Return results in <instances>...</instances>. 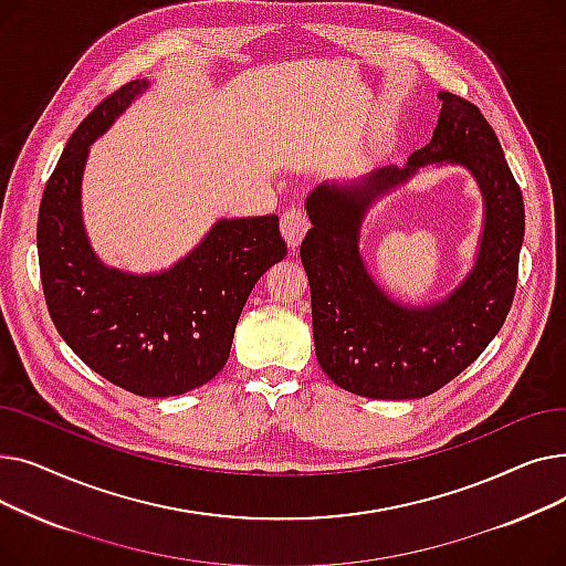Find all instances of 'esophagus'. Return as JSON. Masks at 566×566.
Returning a JSON list of instances; mask_svg holds the SVG:
<instances>
[{
	"label": "esophagus",
	"mask_w": 566,
	"mask_h": 566,
	"mask_svg": "<svg viewBox=\"0 0 566 566\" xmlns=\"http://www.w3.org/2000/svg\"><path fill=\"white\" fill-rule=\"evenodd\" d=\"M280 227H282V233L286 238L289 248H298V243L303 241V235L310 229V216H307L305 208L291 206V208H286V211L282 213Z\"/></svg>",
	"instance_id": "obj_1"
}]
</instances>
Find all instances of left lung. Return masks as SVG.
I'll list each match as a JSON object with an SVG mask.
<instances>
[{"label": "left lung", "instance_id": "left-lung-1", "mask_svg": "<svg viewBox=\"0 0 566 566\" xmlns=\"http://www.w3.org/2000/svg\"><path fill=\"white\" fill-rule=\"evenodd\" d=\"M431 142L406 167L371 174L363 190L318 186L301 259L312 291V328L321 369L339 388L369 399H420L480 358L514 303L525 208L516 178L482 109L450 92ZM431 161L465 164L488 201L481 259L469 280L431 308L392 304L366 275L357 229L366 203Z\"/></svg>", "mask_w": 566, "mask_h": 566}]
</instances>
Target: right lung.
<instances>
[{
	"label": "right lung",
	"mask_w": 566,
	"mask_h": 566,
	"mask_svg": "<svg viewBox=\"0 0 566 566\" xmlns=\"http://www.w3.org/2000/svg\"><path fill=\"white\" fill-rule=\"evenodd\" d=\"M144 86H118L71 135L39 208V265L50 318L84 365L133 395L176 397L224 367L248 295L286 243L277 216H263L220 220L160 275H124L94 256L80 220L88 144Z\"/></svg>",
	"instance_id": "obj_1"
}]
</instances>
